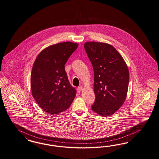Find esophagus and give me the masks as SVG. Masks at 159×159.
I'll return each mask as SVG.
<instances>
[{"instance_id":"obj_1","label":"esophagus","mask_w":159,"mask_h":159,"mask_svg":"<svg viewBox=\"0 0 159 159\" xmlns=\"http://www.w3.org/2000/svg\"><path fill=\"white\" fill-rule=\"evenodd\" d=\"M77 92H78L79 93H80V92H81L82 91L83 89L81 88V87H79V88L77 89Z\"/></svg>"}]
</instances>
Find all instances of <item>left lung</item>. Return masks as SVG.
<instances>
[{
    "instance_id": "obj_1",
    "label": "left lung",
    "mask_w": 159,
    "mask_h": 159,
    "mask_svg": "<svg viewBox=\"0 0 159 159\" xmlns=\"http://www.w3.org/2000/svg\"><path fill=\"white\" fill-rule=\"evenodd\" d=\"M84 48L94 70L96 99L92 110L101 116L116 113L126 100L129 71L120 54L110 44L87 42Z\"/></svg>"
}]
</instances>
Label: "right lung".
I'll return each mask as SVG.
<instances>
[{
  "label": "right lung",
  "instance_id": "right-lung-1",
  "mask_svg": "<svg viewBox=\"0 0 159 159\" xmlns=\"http://www.w3.org/2000/svg\"><path fill=\"white\" fill-rule=\"evenodd\" d=\"M78 44L65 42L42 50L33 63L30 76L32 94L44 111L56 115L67 109L76 90L68 80L65 65Z\"/></svg>",
  "mask_w": 159,
  "mask_h": 159
}]
</instances>
